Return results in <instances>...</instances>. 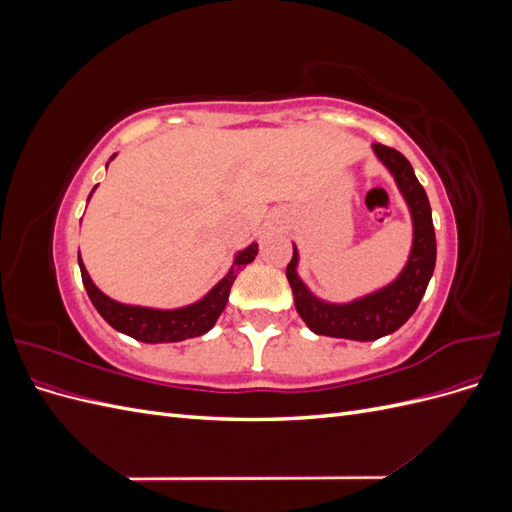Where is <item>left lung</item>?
<instances>
[{
  "mask_svg": "<svg viewBox=\"0 0 512 512\" xmlns=\"http://www.w3.org/2000/svg\"><path fill=\"white\" fill-rule=\"evenodd\" d=\"M374 153L391 170L401 196L408 203L414 226L412 250L404 271L389 286L350 303H327L303 284L297 273L299 252L297 245H292V260L286 267V277L294 294V307L316 335L374 342L378 337L397 331L416 312L436 267V230L431 222L429 198L423 185L418 183L412 164L404 153L380 143H374Z\"/></svg>",
  "mask_w": 512,
  "mask_h": 512,
  "instance_id": "1",
  "label": "left lung"
}]
</instances>
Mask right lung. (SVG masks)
Segmentation results:
<instances>
[{
	"mask_svg": "<svg viewBox=\"0 0 512 512\" xmlns=\"http://www.w3.org/2000/svg\"><path fill=\"white\" fill-rule=\"evenodd\" d=\"M256 254H258V243L247 245L245 250H241L235 256V262H232L226 277H222V280L215 284L203 299L179 309H153V307L119 303L111 297H106V294L91 282L81 256H79V267H81V277L91 303H94L98 314L111 324L113 329H117L119 333H126L145 344H168V342H183V339L198 337L213 327L215 320H218L220 314L224 312L230 286L237 280V273L245 265H250V262L256 258Z\"/></svg>",
	"mask_w": 512,
	"mask_h": 512,
	"instance_id": "add662e5",
	"label": "right lung"
}]
</instances>
